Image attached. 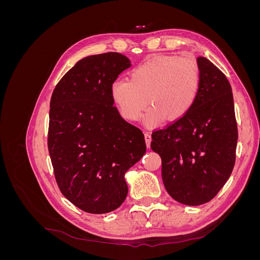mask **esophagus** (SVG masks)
<instances>
[{"label": "esophagus", "instance_id": "1", "mask_svg": "<svg viewBox=\"0 0 260 260\" xmlns=\"http://www.w3.org/2000/svg\"><path fill=\"white\" fill-rule=\"evenodd\" d=\"M144 138H145V143H146V146H147V147H149V145H151V141H152V136H151V133L145 132V133H144Z\"/></svg>", "mask_w": 260, "mask_h": 260}]
</instances>
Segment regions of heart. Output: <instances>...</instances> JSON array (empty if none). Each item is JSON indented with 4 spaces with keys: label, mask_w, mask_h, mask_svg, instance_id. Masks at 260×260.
Here are the masks:
<instances>
[{
    "label": "heart",
    "mask_w": 260,
    "mask_h": 260,
    "mask_svg": "<svg viewBox=\"0 0 260 260\" xmlns=\"http://www.w3.org/2000/svg\"><path fill=\"white\" fill-rule=\"evenodd\" d=\"M201 72L191 55L164 56L132 70L130 80L118 79L111 86L114 103L123 118L136 121L149 104L145 116L148 125L164 117L176 120L191 111L199 95Z\"/></svg>",
    "instance_id": "heart-1"
}]
</instances>
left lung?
<instances>
[{"label": "left lung", "instance_id": "left-lung-1", "mask_svg": "<svg viewBox=\"0 0 260 260\" xmlns=\"http://www.w3.org/2000/svg\"><path fill=\"white\" fill-rule=\"evenodd\" d=\"M201 84L191 111L152 133L161 177L172 199L198 206L215 198L235 164L238 125L231 85L206 57H198Z\"/></svg>", "mask_w": 260, "mask_h": 260}]
</instances>
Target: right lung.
<instances>
[{"instance_id": "right-lung-1", "label": "right lung", "mask_w": 260, "mask_h": 260, "mask_svg": "<svg viewBox=\"0 0 260 260\" xmlns=\"http://www.w3.org/2000/svg\"><path fill=\"white\" fill-rule=\"evenodd\" d=\"M131 66L109 52L80 59L53 91L48 147L60 192L90 214H106L127 198L124 174L145 154L144 135L114 106L111 86Z\"/></svg>"}]
</instances>
